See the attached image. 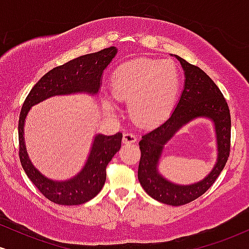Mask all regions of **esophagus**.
<instances>
[{"label": "esophagus", "mask_w": 249, "mask_h": 249, "mask_svg": "<svg viewBox=\"0 0 249 249\" xmlns=\"http://www.w3.org/2000/svg\"><path fill=\"white\" fill-rule=\"evenodd\" d=\"M123 142H137L136 134H133V133H131V132L124 133V137H123Z\"/></svg>", "instance_id": "34e87169"}]
</instances>
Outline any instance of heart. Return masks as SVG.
I'll use <instances>...</instances> for the list:
<instances>
[{
    "label": "heart",
    "mask_w": 249,
    "mask_h": 249,
    "mask_svg": "<svg viewBox=\"0 0 249 249\" xmlns=\"http://www.w3.org/2000/svg\"><path fill=\"white\" fill-rule=\"evenodd\" d=\"M115 98L128 103L131 118L141 125H154L166 119L179 91V72L168 59L137 58L123 63L111 76ZM108 111L112 102L105 101Z\"/></svg>",
    "instance_id": "1"
}]
</instances>
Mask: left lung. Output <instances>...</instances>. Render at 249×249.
<instances>
[{
    "label": "left lung",
    "mask_w": 249,
    "mask_h": 249,
    "mask_svg": "<svg viewBox=\"0 0 249 249\" xmlns=\"http://www.w3.org/2000/svg\"><path fill=\"white\" fill-rule=\"evenodd\" d=\"M174 56L184 69V90L166 121L142 137L138 179L145 192L153 199L171 206H181L201 196L224 170L231 151V113L215 83L200 68ZM200 116L211 119L214 124L218 146L217 162L210 174L200 182L191 185L173 184L158 172L163 145L180 127Z\"/></svg>",
    "instance_id": "obj_1"
}]
</instances>
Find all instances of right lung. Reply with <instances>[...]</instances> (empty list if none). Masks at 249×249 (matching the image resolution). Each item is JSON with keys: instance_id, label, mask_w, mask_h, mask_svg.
<instances>
[{"instance_id": "1", "label": "right lung", "mask_w": 249, "mask_h": 249, "mask_svg": "<svg viewBox=\"0 0 249 249\" xmlns=\"http://www.w3.org/2000/svg\"><path fill=\"white\" fill-rule=\"evenodd\" d=\"M117 55V48L110 47L98 53L77 57L65 64L53 68L39 79L27 96L19 113L18 144L19 160L28 178L50 201L65 206L81 205L101 192L107 180V166L122 145V132L113 136L97 134L84 167L77 176L65 181L44 177L31 164L24 144V122L34 105L53 96L87 92L97 95L102 84L103 71Z\"/></svg>"}]
</instances>
